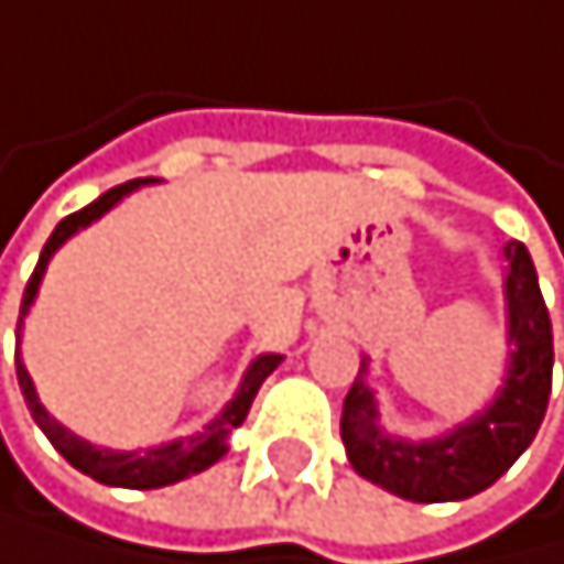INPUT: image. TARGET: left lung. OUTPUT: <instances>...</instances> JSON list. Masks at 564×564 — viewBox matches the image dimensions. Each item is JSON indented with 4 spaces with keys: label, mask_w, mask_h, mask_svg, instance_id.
Returning a JSON list of instances; mask_svg holds the SVG:
<instances>
[{
    "label": "left lung",
    "mask_w": 564,
    "mask_h": 564,
    "mask_svg": "<svg viewBox=\"0 0 564 564\" xmlns=\"http://www.w3.org/2000/svg\"><path fill=\"white\" fill-rule=\"evenodd\" d=\"M505 370L484 410L434 437L392 434L381 424V402L360 360L343 402V445L364 480L405 501H463L487 491L541 431L551 395V317L523 243H505Z\"/></svg>",
    "instance_id": "1"
}]
</instances>
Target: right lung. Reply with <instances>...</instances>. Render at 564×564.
<instances>
[{
	"mask_svg": "<svg viewBox=\"0 0 564 564\" xmlns=\"http://www.w3.org/2000/svg\"><path fill=\"white\" fill-rule=\"evenodd\" d=\"M154 180H130L122 186H112L109 194H101L98 200H90L87 208L73 212L69 218H63L55 232L48 236L45 250H41L37 258V268L23 289V303H20V325H17V381H20V392H23V402H28V410L34 416V424L45 431V437L55 445V452L63 455V459L87 474L90 480L98 484H109V487H130V491H151V487H169V484H180L194 474H204L208 466H215L221 455L229 452V437L232 431L243 424L247 413H250V402L258 395V388L264 384V378L275 370L285 356L279 352H261L253 356L247 364L243 378H239V388L232 392V399L221 405V410L204 424L200 431L186 434V437H172V442H159V445H148V448H105V445H95L87 442V437L73 434L66 424H59L48 410L45 402H41L37 388H34V378L28 364H23V352H20V332H23V321H28L31 306L41 293V279H45L48 271V261L59 253V247L66 239H73L77 232H84L87 226H95L98 218H105L119 200H127L130 194H137L140 186H148Z\"/></svg>",
	"mask_w": 564,
	"mask_h": 564,
	"instance_id": "right-lung-1",
	"label": "right lung"
}]
</instances>
